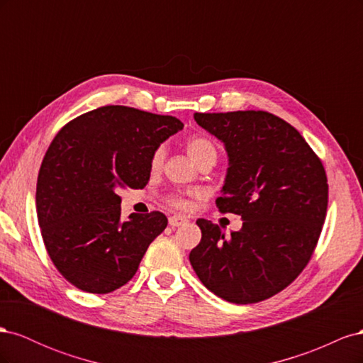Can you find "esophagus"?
Here are the masks:
<instances>
[{
    "label": "esophagus",
    "instance_id": "obj_1",
    "mask_svg": "<svg viewBox=\"0 0 363 363\" xmlns=\"http://www.w3.org/2000/svg\"><path fill=\"white\" fill-rule=\"evenodd\" d=\"M184 224H188V219H186L184 216H180V215L169 216V225L171 227H180V225H184Z\"/></svg>",
    "mask_w": 363,
    "mask_h": 363
}]
</instances>
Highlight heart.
<instances>
[{
	"label": "heart",
	"mask_w": 363,
	"mask_h": 363,
	"mask_svg": "<svg viewBox=\"0 0 363 363\" xmlns=\"http://www.w3.org/2000/svg\"><path fill=\"white\" fill-rule=\"evenodd\" d=\"M186 150H188V155L191 156V159L200 164L203 162H216L218 157V150L216 145L213 144L212 139H208L206 136H194L188 140L186 144ZM164 157V150L163 147H159L155 152H152L151 157V167L152 168H159ZM171 204H174L175 207H186V201L182 199H171Z\"/></svg>",
	"instance_id": "b5f03b06"
}]
</instances>
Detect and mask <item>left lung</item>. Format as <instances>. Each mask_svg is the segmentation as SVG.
I'll use <instances>...</instances> for the list:
<instances>
[{
  "label": "left lung",
  "instance_id": "8db88e82",
  "mask_svg": "<svg viewBox=\"0 0 363 363\" xmlns=\"http://www.w3.org/2000/svg\"><path fill=\"white\" fill-rule=\"evenodd\" d=\"M228 156L219 212L242 218L225 236L199 219L201 240L189 255L204 286L230 303L267 300L291 284L311 260L327 213L321 160L286 121L263 111L194 113Z\"/></svg>",
  "mask_w": 363,
  "mask_h": 363
}]
</instances>
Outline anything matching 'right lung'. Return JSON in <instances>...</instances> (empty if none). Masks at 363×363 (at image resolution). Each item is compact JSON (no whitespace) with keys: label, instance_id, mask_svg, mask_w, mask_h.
<instances>
[{"label":"right lung","instance_id":"right-lung-1","mask_svg":"<svg viewBox=\"0 0 363 363\" xmlns=\"http://www.w3.org/2000/svg\"><path fill=\"white\" fill-rule=\"evenodd\" d=\"M182 128L174 116L104 106L52 139L38 177V219L52 263L75 288L108 294L124 286L167 228L162 212L121 221L118 191L144 188L152 152Z\"/></svg>","mask_w":363,"mask_h":363}]
</instances>
